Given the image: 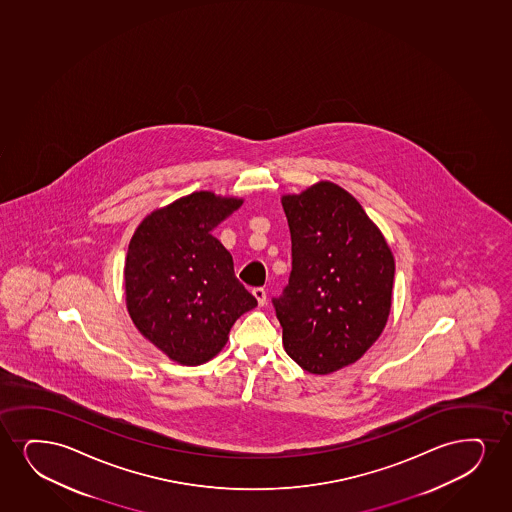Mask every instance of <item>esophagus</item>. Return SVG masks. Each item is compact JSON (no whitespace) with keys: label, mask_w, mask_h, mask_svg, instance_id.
Instances as JSON below:
<instances>
[{"label":"esophagus","mask_w":512,"mask_h":512,"mask_svg":"<svg viewBox=\"0 0 512 512\" xmlns=\"http://www.w3.org/2000/svg\"><path fill=\"white\" fill-rule=\"evenodd\" d=\"M253 296L254 298L258 299L259 306L266 305V291L263 289V287H254Z\"/></svg>","instance_id":"esophagus-1"}]
</instances>
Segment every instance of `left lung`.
<instances>
[{
  "instance_id": "1",
  "label": "left lung",
  "mask_w": 512,
  "mask_h": 512,
  "mask_svg": "<svg viewBox=\"0 0 512 512\" xmlns=\"http://www.w3.org/2000/svg\"><path fill=\"white\" fill-rule=\"evenodd\" d=\"M291 230L289 284L273 308L285 351L311 374L362 358L388 320L395 259L360 202L320 182L282 199Z\"/></svg>"
}]
</instances>
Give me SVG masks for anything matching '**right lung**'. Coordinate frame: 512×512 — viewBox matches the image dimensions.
Masks as SVG:
<instances>
[{
  "mask_svg": "<svg viewBox=\"0 0 512 512\" xmlns=\"http://www.w3.org/2000/svg\"><path fill=\"white\" fill-rule=\"evenodd\" d=\"M240 204L194 192L147 216L131 239L124 266L128 311L136 329L175 362L211 360L235 320L258 305L211 235Z\"/></svg>",
  "mask_w": 512,
  "mask_h": 512,
  "instance_id": "1",
  "label": "right lung"
}]
</instances>
